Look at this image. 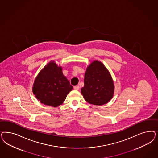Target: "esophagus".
<instances>
[{
	"label": "esophagus",
	"instance_id": "34e87169",
	"mask_svg": "<svg viewBox=\"0 0 158 158\" xmlns=\"http://www.w3.org/2000/svg\"><path fill=\"white\" fill-rule=\"evenodd\" d=\"M79 88H80V87H79L78 85H76V86H74V89L75 90H78Z\"/></svg>",
	"mask_w": 158,
	"mask_h": 158
}]
</instances>
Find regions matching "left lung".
I'll return each mask as SVG.
<instances>
[{
    "label": "left lung",
    "mask_w": 158,
    "mask_h": 158,
    "mask_svg": "<svg viewBox=\"0 0 158 158\" xmlns=\"http://www.w3.org/2000/svg\"><path fill=\"white\" fill-rule=\"evenodd\" d=\"M114 90L112 77L102 62L95 61L88 66L84 76V86L81 89L87 102L103 105L111 100Z\"/></svg>",
    "instance_id": "left-lung-1"
}]
</instances>
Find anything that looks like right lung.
Returning a JSON list of instances; mask_svg holds the SVG:
<instances>
[{
  "instance_id": "add662e5",
  "label": "right lung",
  "mask_w": 158,
  "mask_h": 158,
  "mask_svg": "<svg viewBox=\"0 0 158 158\" xmlns=\"http://www.w3.org/2000/svg\"><path fill=\"white\" fill-rule=\"evenodd\" d=\"M73 87L62 72V68L53 61L41 70L36 77L32 92L42 103L53 107L62 104Z\"/></svg>"
}]
</instances>
